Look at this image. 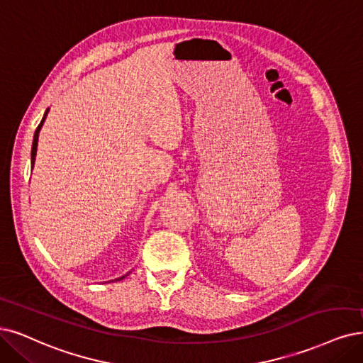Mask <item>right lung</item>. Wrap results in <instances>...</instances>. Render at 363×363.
I'll use <instances>...</instances> for the list:
<instances>
[{"label": "right lung", "instance_id": "add662e5", "mask_svg": "<svg viewBox=\"0 0 363 363\" xmlns=\"http://www.w3.org/2000/svg\"><path fill=\"white\" fill-rule=\"evenodd\" d=\"M48 112H49V109H46V112H45V115H43V119H42V123L38 124V127H37V130H35V133H34V139H33V147H31V166L34 167V163H35V154H37V143H38V133H40V130H42V127H43V123H45V119H46V116H48ZM128 275V274H127ZM123 278H125V275L124 277H121V278H116L115 281H119V279H123Z\"/></svg>", "mask_w": 363, "mask_h": 363}]
</instances>
